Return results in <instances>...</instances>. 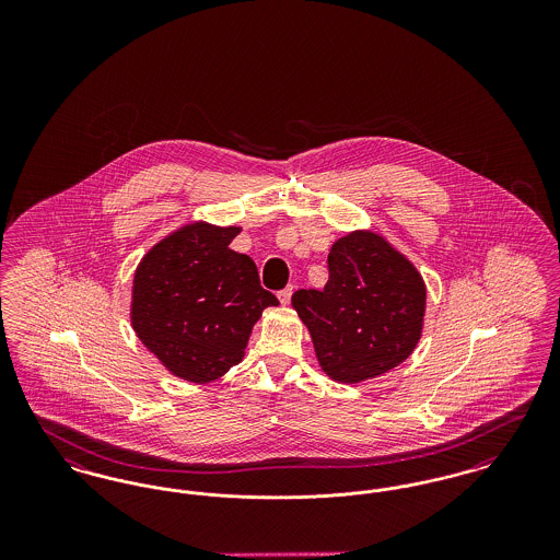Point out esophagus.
I'll use <instances>...</instances> for the list:
<instances>
[{"mask_svg": "<svg viewBox=\"0 0 560 560\" xmlns=\"http://www.w3.org/2000/svg\"><path fill=\"white\" fill-rule=\"evenodd\" d=\"M292 293L293 288H285V290H281V292H279V300H281V304H285V306H288V304L292 302Z\"/></svg>", "mask_w": 560, "mask_h": 560, "instance_id": "34e87169", "label": "esophagus"}]
</instances>
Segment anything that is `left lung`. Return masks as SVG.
Here are the masks:
<instances>
[{
	"mask_svg": "<svg viewBox=\"0 0 560 560\" xmlns=\"http://www.w3.org/2000/svg\"><path fill=\"white\" fill-rule=\"evenodd\" d=\"M323 290H298L292 306L308 327L320 370L359 384L395 370L424 329L427 283L399 249L373 231L331 245Z\"/></svg>",
	"mask_w": 560,
	"mask_h": 560,
	"instance_id": "1",
	"label": "left lung"
}]
</instances>
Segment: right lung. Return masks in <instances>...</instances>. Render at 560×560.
<instances>
[{
	"instance_id": "obj_1",
	"label": "right lung",
	"mask_w": 560,
	"mask_h": 560,
	"mask_svg": "<svg viewBox=\"0 0 560 560\" xmlns=\"http://www.w3.org/2000/svg\"><path fill=\"white\" fill-rule=\"evenodd\" d=\"M240 233L190 222L155 243L133 272L136 336L167 372L192 384L240 365L256 320L279 304L262 290L254 260L229 247Z\"/></svg>"
}]
</instances>
